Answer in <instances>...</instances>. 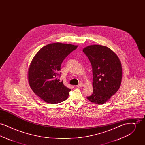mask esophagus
<instances>
[{"label":"esophagus","instance_id":"1","mask_svg":"<svg viewBox=\"0 0 145 145\" xmlns=\"http://www.w3.org/2000/svg\"><path fill=\"white\" fill-rule=\"evenodd\" d=\"M83 86H84L83 83H80L79 84H78V85L76 86L77 88H82Z\"/></svg>","mask_w":145,"mask_h":145}]
</instances>
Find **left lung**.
<instances>
[{"instance_id":"obj_1","label":"left lung","mask_w":145,"mask_h":145,"mask_svg":"<svg viewBox=\"0 0 145 145\" xmlns=\"http://www.w3.org/2000/svg\"><path fill=\"white\" fill-rule=\"evenodd\" d=\"M83 51L91 63L93 76V93L87 98L93 103H105L120 88L122 78L121 63L112 50L104 46H89Z\"/></svg>"}]
</instances>
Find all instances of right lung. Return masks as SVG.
Listing matches in <instances>:
<instances>
[{
    "instance_id": "right-lung-1",
    "label": "right lung",
    "mask_w": 145,
    "mask_h": 145,
    "mask_svg": "<svg viewBox=\"0 0 145 145\" xmlns=\"http://www.w3.org/2000/svg\"><path fill=\"white\" fill-rule=\"evenodd\" d=\"M77 46L61 43L49 44L42 48L33 58L28 71L31 89L42 100L57 104L66 100L70 89L57 79L64 59Z\"/></svg>"
}]
</instances>
